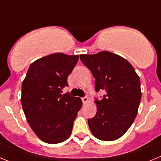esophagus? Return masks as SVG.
Returning <instances> with one entry per match:
<instances>
[{
    "mask_svg": "<svg viewBox=\"0 0 161 161\" xmlns=\"http://www.w3.org/2000/svg\"><path fill=\"white\" fill-rule=\"evenodd\" d=\"M82 103L86 104V103L88 102V98H87V97H86V96L82 97Z\"/></svg>",
    "mask_w": 161,
    "mask_h": 161,
    "instance_id": "esophagus-1",
    "label": "esophagus"
}]
</instances>
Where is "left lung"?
Listing matches in <instances>:
<instances>
[{"mask_svg":"<svg viewBox=\"0 0 161 161\" xmlns=\"http://www.w3.org/2000/svg\"><path fill=\"white\" fill-rule=\"evenodd\" d=\"M80 59L95 79V91L105 92L101 99L95 98L97 112L88 119L90 129L98 140H117L136 117L141 99L140 77L126 59L111 52L81 54Z\"/></svg>","mask_w":161,"mask_h":161,"instance_id":"1","label":"left lung"}]
</instances>
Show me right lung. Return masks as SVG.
<instances>
[{"label": "right lung", "mask_w": 161, "mask_h": 161, "mask_svg": "<svg viewBox=\"0 0 161 161\" xmlns=\"http://www.w3.org/2000/svg\"><path fill=\"white\" fill-rule=\"evenodd\" d=\"M79 61L78 55L53 53L29 67L21 86V105L32 130L47 144L70 137L74 121L82 108L80 98L66 93L67 77Z\"/></svg>", "instance_id": "right-lung-1"}]
</instances>
